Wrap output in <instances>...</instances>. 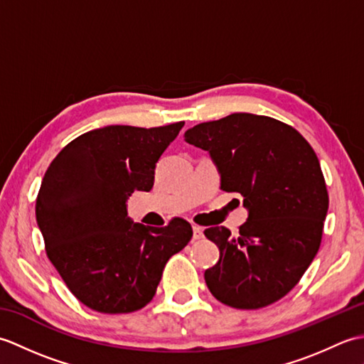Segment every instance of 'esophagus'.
I'll return each mask as SVG.
<instances>
[{
	"instance_id": "obj_1",
	"label": "esophagus",
	"mask_w": 364,
	"mask_h": 364,
	"mask_svg": "<svg viewBox=\"0 0 364 364\" xmlns=\"http://www.w3.org/2000/svg\"><path fill=\"white\" fill-rule=\"evenodd\" d=\"M192 231H194V239H202L203 237V228L202 227H198V225H194L192 227Z\"/></svg>"
}]
</instances>
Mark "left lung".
I'll use <instances>...</instances> for the list:
<instances>
[{
	"label": "left lung",
	"mask_w": 364,
	"mask_h": 364,
	"mask_svg": "<svg viewBox=\"0 0 364 364\" xmlns=\"http://www.w3.org/2000/svg\"><path fill=\"white\" fill-rule=\"evenodd\" d=\"M184 141L210 153L220 189L237 192L249 219L231 236L205 230L219 247L205 282L222 304L257 310L284 297L319 250L328 194L319 159L299 131L283 122L236 112L198 123Z\"/></svg>",
	"instance_id": "1"
}]
</instances>
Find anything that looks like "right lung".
<instances>
[{"label": "right lung", "mask_w": 364, "mask_h": 364, "mask_svg": "<svg viewBox=\"0 0 364 364\" xmlns=\"http://www.w3.org/2000/svg\"><path fill=\"white\" fill-rule=\"evenodd\" d=\"M183 125L92 129L46 168L36 202L45 250L67 288L92 310H141L156 292L168 258L191 241L184 219L145 227L127 211L134 191H151L156 162Z\"/></svg>", "instance_id": "obj_1"}]
</instances>
